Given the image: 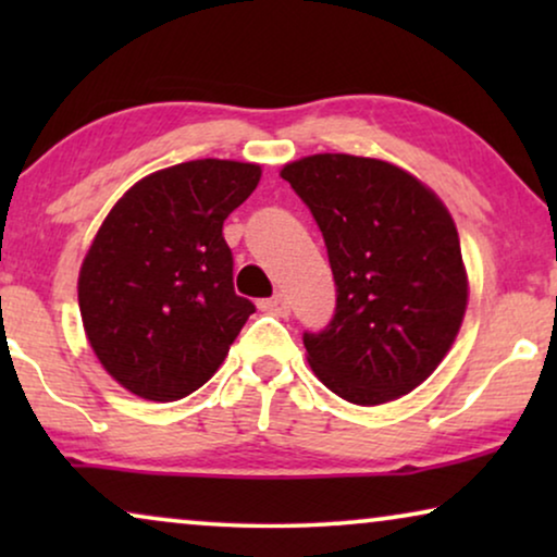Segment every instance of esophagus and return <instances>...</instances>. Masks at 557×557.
<instances>
[{"instance_id": "34e87169", "label": "esophagus", "mask_w": 557, "mask_h": 557, "mask_svg": "<svg viewBox=\"0 0 557 557\" xmlns=\"http://www.w3.org/2000/svg\"><path fill=\"white\" fill-rule=\"evenodd\" d=\"M258 307H261L263 311H271V314H281V317H286L288 309H292L288 307V299L284 294H273L271 299H263Z\"/></svg>"}]
</instances>
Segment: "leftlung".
Wrapping results in <instances>:
<instances>
[{
    "label": "left lung",
    "mask_w": 557,
    "mask_h": 557,
    "mask_svg": "<svg viewBox=\"0 0 557 557\" xmlns=\"http://www.w3.org/2000/svg\"><path fill=\"white\" fill-rule=\"evenodd\" d=\"M281 177L314 215L337 284L332 322L304 332L311 370L357 406L410 393L451 349L469 299L444 202L370 157H304Z\"/></svg>",
    "instance_id": "obj_1"
}]
</instances>
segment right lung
<instances>
[{
    "label": "right lung",
    "mask_w": 557,
    "mask_h": 557,
    "mask_svg": "<svg viewBox=\"0 0 557 557\" xmlns=\"http://www.w3.org/2000/svg\"><path fill=\"white\" fill-rule=\"evenodd\" d=\"M261 166L195 159L128 189L81 265L78 304L106 372L147 400L195 393L223 364L256 307L235 294L223 223Z\"/></svg>",
    "instance_id": "obj_1"
}]
</instances>
